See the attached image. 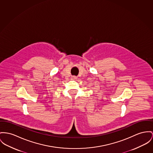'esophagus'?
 Returning <instances> with one entry per match:
<instances>
[{
    "label": "esophagus",
    "instance_id": "obj_1",
    "mask_svg": "<svg viewBox=\"0 0 153 153\" xmlns=\"http://www.w3.org/2000/svg\"><path fill=\"white\" fill-rule=\"evenodd\" d=\"M71 79H74V80H75V79H77V77L75 76H71Z\"/></svg>",
    "mask_w": 153,
    "mask_h": 153
}]
</instances>
